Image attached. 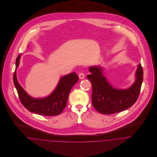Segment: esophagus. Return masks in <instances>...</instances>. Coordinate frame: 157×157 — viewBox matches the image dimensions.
Listing matches in <instances>:
<instances>
[{
	"label": "esophagus",
	"mask_w": 157,
	"mask_h": 157,
	"mask_svg": "<svg viewBox=\"0 0 157 157\" xmlns=\"http://www.w3.org/2000/svg\"><path fill=\"white\" fill-rule=\"evenodd\" d=\"M78 77L80 79H83L85 78V74L83 72H80L78 74Z\"/></svg>",
	"instance_id": "obj_1"
}]
</instances>
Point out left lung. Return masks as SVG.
Returning a JSON list of instances; mask_svg holds the SVG:
<instances>
[{"instance_id": "8db88e82", "label": "left lung", "mask_w": 157, "mask_h": 157, "mask_svg": "<svg viewBox=\"0 0 157 157\" xmlns=\"http://www.w3.org/2000/svg\"><path fill=\"white\" fill-rule=\"evenodd\" d=\"M87 75L92 84V103L95 109L103 114H112L124 111L131 107L136 101L143 80L141 65H138L135 72L134 83L126 90L113 88L103 74L100 67H90Z\"/></svg>"}]
</instances>
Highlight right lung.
I'll list each match as a JSON object with an SVG mask.
<instances>
[{
  "label": "right lung",
  "instance_id": "add662e5",
  "mask_svg": "<svg viewBox=\"0 0 157 157\" xmlns=\"http://www.w3.org/2000/svg\"><path fill=\"white\" fill-rule=\"evenodd\" d=\"M21 56L19 54L16 59L13 81L23 106L29 111L42 115L55 116L61 113L67 106L70 90L78 80L77 74L72 72L62 77L56 88L47 97L34 98L23 89L17 79L16 69L19 65Z\"/></svg>",
  "mask_w": 157,
  "mask_h": 157
}]
</instances>
